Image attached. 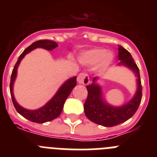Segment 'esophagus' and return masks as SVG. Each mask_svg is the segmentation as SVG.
I'll return each instance as SVG.
<instances>
[{
  "instance_id": "obj_1",
  "label": "esophagus",
  "mask_w": 157,
  "mask_h": 157,
  "mask_svg": "<svg viewBox=\"0 0 157 157\" xmlns=\"http://www.w3.org/2000/svg\"><path fill=\"white\" fill-rule=\"evenodd\" d=\"M77 82L79 84H83V85H87L90 82V78L86 73H81L78 75Z\"/></svg>"
}]
</instances>
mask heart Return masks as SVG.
Returning <instances> with one entry per match:
<instances>
[{"instance_id":"b5f03b06","label":"heart","mask_w":157,"mask_h":157,"mask_svg":"<svg viewBox=\"0 0 157 157\" xmlns=\"http://www.w3.org/2000/svg\"><path fill=\"white\" fill-rule=\"evenodd\" d=\"M115 55L112 51H106L102 48H94L82 52L78 56V59L85 65H98V68L105 71L114 60Z\"/></svg>"}]
</instances>
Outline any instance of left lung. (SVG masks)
<instances>
[{"instance_id": "1", "label": "left lung", "mask_w": 157, "mask_h": 157, "mask_svg": "<svg viewBox=\"0 0 157 157\" xmlns=\"http://www.w3.org/2000/svg\"><path fill=\"white\" fill-rule=\"evenodd\" d=\"M118 58L120 62L118 66L127 67L132 71L137 78V90L135 94L127 103L121 106H113L109 105L103 98L101 86L98 84L99 77H94L90 85L86 86L88 96L84 104V112L90 121L103 127H114L128 120L138 110L141 101V90L139 69L134 63L130 52L119 45Z\"/></svg>"}]
</instances>
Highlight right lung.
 <instances>
[{
    "label": "right lung",
    "instance_id": "obj_1",
    "mask_svg": "<svg viewBox=\"0 0 157 157\" xmlns=\"http://www.w3.org/2000/svg\"><path fill=\"white\" fill-rule=\"evenodd\" d=\"M57 46V43L50 41V40H40V41H35L33 44H31L30 46L27 47L23 51V53L19 56L16 65L14 66L13 70H12L10 82V93L14 107L22 116H23L30 121L34 122V123H45V122L52 121L60 115L62 110H63L65 101L69 96V94H71L73 88L76 86V76L71 78L67 80L65 82H63V85L59 87L57 92L56 93V94L44 106L41 107L38 109H35V110H29V109H24L22 106H20L17 103V101H16L15 97H14L13 85L16 78V76H17L18 67H19V63L23 59V57L27 53H29L30 51L34 50L37 48H42L44 49H46V50L51 51Z\"/></svg>",
    "mask_w": 157,
    "mask_h": 157
}]
</instances>
